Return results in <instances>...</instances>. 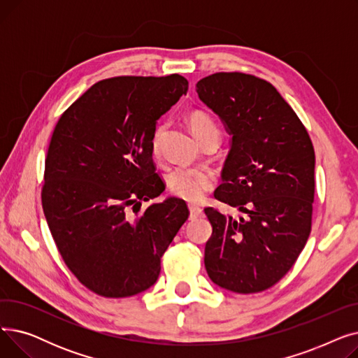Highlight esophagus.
I'll use <instances>...</instances> for the list:
<instances>
[{"instance_id":"1","label":"esophagus","mask_w":358,"mask_h":358,"mask_svg":"<svg viewBox=\"0 0 358 358\" xmlns=\"http://www.w3.org/2000/svg\"><path fill=\"white\" fill-rule=\"evenodd\" d=\"M189 210H190V219H197V217L203 216V209H200L199 206L190 204L189 206Z\"/></svg>"}]
</instances>
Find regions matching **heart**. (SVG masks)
I'll use <instances>...</instances> for the list:
<instances>
[{"instance_id": "b5f03b06", "label": "heart", "mask_w": 358, "mask_h": 358, "mask_svg": "<svg viewBox=\"0 0 358 358\" xmlns=\"http://www.w3.org/2000/svg\"><path fill=\"white\" fill-rule=\"evenodd\" d=\"M185 122L189 124L192 134L199 141V143L212 135L219 136V129L216 122L201 110H192L187 113ZM165 135V124L159 123L152 131L150 138V150L152 155L159 157L162 149V141ZM168 185L171 193L187 201H199L203 199L204 193L209 192L213 185V178L209 173L203 169H190V168H177L169 174Z\"/></svg>"}]
</instances>
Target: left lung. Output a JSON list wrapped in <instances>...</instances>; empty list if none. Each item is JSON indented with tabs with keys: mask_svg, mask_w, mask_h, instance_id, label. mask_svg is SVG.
Masks as SVG:
<instances>
[{
	"mask_svg": "<svg viewBox=\"0 0 358 358\" xmlns=\"http://www.w3.org/2000/svg\"><path fill=\"white\" fill-rule=\"evenodd\" d=\"M196 87L231 136L215 197L243 215L204 209L213 228L206 271L227 290L262 292L293 267L309 238L313 145L293 108L264 80L217 72Z\"/></svg>",
	"mask_w": 358,
	"mask_h": 358,
	"instance_id": "obj_1",
	"label": "left lung"
}]
</instances>
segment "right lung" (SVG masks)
Masks as SVG:
<instances>
[{"instance_id": "right-lung-1", "label": "right lung", "mask_w": 358, "mask_h": 358, "mask_svg": "<svg viewBox=\"0 0 358 358\" xmlns=\"http://www.w3.org/2000/svg\"><path fill=\"white\" fill-rule=\"evenodd\" d=\"M189 81L117 77L94 84L61 116L46 157L42 206L65 264L91 292L127 297L155 285L161 257L189 217L166 197L150 138Z\"/></svg>"}]
</instances>
